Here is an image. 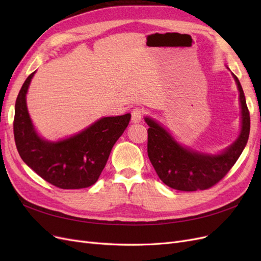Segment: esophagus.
I'll list each match as a JSON object with an SVG mask.
<instances>
[{"label": "esophagus", "instance_id": "obj_1", "mask_svg": "<svg viewBox=\"0 0 261 261\" xmlns=\"http://www.w3.org/2000/svg\"><path fill=\"white\" fill-rule=\"evenodd\" d=\"M143 116H144V110L136 107L133 109L132 111V121L133 123H139L141 120H143Z\"/></svg>", "mask_w": 261, "mask_h": 261}]
</instances>
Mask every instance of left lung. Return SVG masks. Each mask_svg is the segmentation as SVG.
<instances>
[{
	"label": "left lung",
	"mask_w": 261,
	"mask_h": 261,
	"mask_svg": "<svg viewBox=\"0 0 261 261\" xmlns=\"http://www.w3.org/2000/svg\"><path fill=\"white\" fill-rule=\"evenodd\" d=\"M233 76L240 91L242 130L238 140L221 154L209 155L181 147L162 126L145 118L149 125V160L165 185L181 192L203 191L218 184L238 161L248 140L250 116L241 83Z\"/></svg>",
	"instance_id": "obj_1"
}]
</instances>
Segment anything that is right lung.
Returning <instances> with one entry per match:
<instances>
[{
    "label": "right lung",
    "mask_w": 261,
    "mask_h": 261,
    "mask_svg": "<svg viewBox=\"0 0 261 261\" xmlns=\"http://www.w3.org/2000/svg\"><path fill=\"white\" fill-rule=\"evenodd\" d=\"M35 72L22 84L15 103L14 138L22 161L48 183L62 189L93 185L130 114L103 117L77 135L50 143L37 135L27 111L26 93Z\"/></svg>",
    "instance_id": "1"
}]
</instances>
